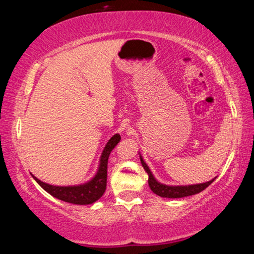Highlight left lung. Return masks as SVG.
Listing matches in <instances>:
<instances>
[{"mask_svg": "<svg viewBox=\"0 0 254 254\" xmlns=\"http://www.w3.org/2000/svg\"><path fill=\"white\" fill-rule=\"evenodd\" d=\"M140 160H141V163H142V167L144 168V170L147 171V174L149 176V179H148L149 187L151 188V190L154 192V194L160 197H166V198H182V197H187V196L198 194V192L203 191L205 188H207L215 180L214 178L207 183L188 185V186H168V185H163L157 182V179L153 177V175L151 171H150L148 165L144 162V160L141 156H140Z\"/></svg>", "mask_w": 254, "mask_h": 254, "instance_id": "1", "label": "left lung"}]
</instances>
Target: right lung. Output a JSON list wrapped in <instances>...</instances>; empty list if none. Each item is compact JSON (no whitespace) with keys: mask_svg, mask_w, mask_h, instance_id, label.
<instances>
[{"mask_svg":"<svg viewBox=\"0 0 254 254\" xmlns=\"http://www.w3.org/2000/svg\"><path fill=\"white\" fill-rule=\"evenodd\" d=\"M120 140H121L120 134H115L109 140V142L106 143L102 152L97 173L87 183L77 185V186H54V185L41 182L40 179L34 177L33 175L32 177L51 196L66 201V203L76 205H88L95 203L97 199H100L103 196L106 189L107 161H109L111 151L120 142Z\"/></svg>","mask_w":254,"mask_h":254,"instance_id":"add662e5","label":"right lung"}]
</instances>
